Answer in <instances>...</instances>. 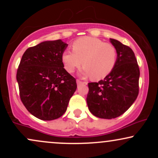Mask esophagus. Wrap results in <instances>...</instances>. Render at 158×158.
I'll return each mask as SVG.
<instances>
[{
  "label": "esophagus",
  "mask_w": 158,
  "mask_h": 158,
  "mask_svg": "<svg viewBox=\"0 0 158 158\" xmlns=\"http://www.w3.org/2000/svg\"><path fill=\"white\" fill-rule=\"evenodd\" d=\"M77 85H80V84H81V83H82V81H80V80H79V79H77Z\"/></svg>",
  "instance_id": "obj_1"
}]
</instances>
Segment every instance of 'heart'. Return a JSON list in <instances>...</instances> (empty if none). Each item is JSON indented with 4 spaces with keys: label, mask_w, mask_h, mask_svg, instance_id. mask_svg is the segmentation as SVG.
I'll return each instance as SVG.
<instances>
[{
    "label": "heart",
    "mask_w": 158,
    "mask_h": 158,
    "mask_svg": "<svg viewBox=\"0 0 158 158\" xmlns=\"http://www.w3.org/2000/svg\"><path fill=\"white\" fill-rule=\"evenodd\" d=\"M73 51L66 50L61 54V61L68 73H73L81 66V74L94 79H101L108 76L115 67L117 49L113 44L93 37H83L72 44Z\"/></svg>",
    "instance_id": "b5f03b06"
}]
</instances>
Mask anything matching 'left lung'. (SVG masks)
I'll return each mask as SVG.
<instances>
[{"label":"left lung","mask_w":158,"mask_h":158,"mask_svg":"<svg viewBox=\"0 0 158 158\" xmlns=\"http://www.w3.org/2000/svg\"><path fill=\"white\" fill-rule=\"evenodd\" d=\"M117 51L112 71L99 82L88 83L87 104L90 113L102 119H113L132 106L139 93V70L135 53L129 47L110 39Z\"/></svg>","instance_id":"1"}]
</instances>
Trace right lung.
<instances>
[{
  "label": "right lung",
  "instance_id": "1",
  "mask_svg": "<svg viewBox=\"0 0 158 158\" xmlns=\"http://www.w3.org/2000/svg\"><path fill=\"white\" fill-rule=\"evenodd\" d=\"M68 46L61 39L45 41L27 49L21 58L16 75L20 97L27 110L41 120L61 117L77 90L75 78L61 61Z\"/></svg>",
  "mask_w": 158,
  "mask_h": 158
}]
</instances>
